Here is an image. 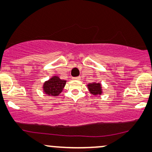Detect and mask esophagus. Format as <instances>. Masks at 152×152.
<instances>
[{
	"label": "esophagus",
	"mask_w": 152,
	"mask_h": 152,
	"mask_svg": "<svg viewBox=\"0 0 152 152\" xmlns=\"http://www.w3.org/2000/svg\"><path fill=\"white\" fill-rule=\"evenodd\" d=\"M81 79L80 77H72V80H80Z\"/></svg>",
	"instance_id": "34e87169"
}]
</instances>
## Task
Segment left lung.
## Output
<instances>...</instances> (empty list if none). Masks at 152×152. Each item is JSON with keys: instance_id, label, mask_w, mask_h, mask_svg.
Listing matches in <instances>:
<instances>
[{"instance_id": "1", "label": "left lung", "mask_w": 152, "mask_h": 152, "mask_svg": "<svg viewBox=\"0 0 152 152\" xmlns=\"http://www.w3.org/2000/svg\"><path fill=\"white\" fill-rule=\"evenodd\" d=\"M87 87L91 94L93 95H100L102 94V89L100 83H90L87 85Z\"/></svg>"}]
</instances>
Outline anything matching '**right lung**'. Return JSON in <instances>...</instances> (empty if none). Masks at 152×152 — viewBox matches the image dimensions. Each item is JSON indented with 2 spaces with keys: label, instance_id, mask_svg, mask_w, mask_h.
<instances>
[{
  "label": "right lung",
  "instance_id": "add662e5",
  "mask_svg": "<svg viewBox=\"0 0 152 152\" xmlns=\"http://www.w3.org/2000/svg\"><path fill=\"white\" fill-rule=\"evenodd\" d=\"M66 83V80H61L58 76H53L43 83V91L48 96H58L63 91Z\"/></svg>",
  "mask_w": 152,
  "mask_h": 152
}]
</instances>
